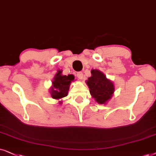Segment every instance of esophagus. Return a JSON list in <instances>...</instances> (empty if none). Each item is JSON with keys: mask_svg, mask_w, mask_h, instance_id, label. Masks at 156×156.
I'll return each instance as SVG.
<instances>
[{"mask_svg": "<svg viewBox=\"0 0 156 156\" xmlns=\"http://www.w3.org/2000/svg\"><path fill=\"white\" fill-rule=\"evenodd\" d=\"M76 76L78 79L81 80L83 79V74L82 72H78L76 74Z\"/></svg>", "mask_w": 156, "mask_h": 156, "instance_id": "1", "label": "esophagus"}]
</instances>
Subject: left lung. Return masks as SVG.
Wrapping results in <instances>:
<instances>
[{"label": "left lung", "mask_w": 156, "mask_h": 156, "mask_svg": "<svg viewBox=\"0 0 156 156\" xmlns=\"http://www.w3.org/2000/svg\"><path fill=\"white\" fill-rule=\"evenodd\" d=\"M92 76L88 78L86 83L90 93L99 104H105L113 94L115 88L111 80L98 70H91Z\"/></svg>", "instance_id": "1"}]
</instances>
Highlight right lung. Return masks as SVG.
I'll use <instances>...</instances> for the list:
<instances>
[{"label":"right lung","mask_w":156,"mask_h":156,"mask_svg":"<svg viewBox=\"0 0 156 156\" xmlns=\"http://www.w3.org/2000/svg\"><path fill=\"white\" fill-rule=\"evenodd\" d=\"M61 72V70H58L55 74L52 82L53 86L50 88V93L53 99L59 100L67 96L70 83L74 80L73 75L63 76ZM60 103H61V101Z\"/></svg>","instance_id":"obj_1"}]
</instances>
